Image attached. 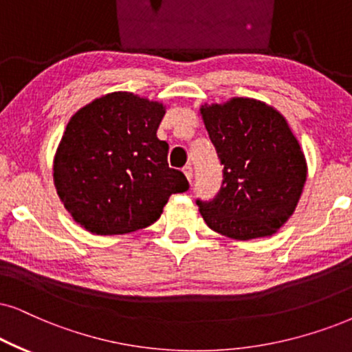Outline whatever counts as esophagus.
Wrapping results in <instances>:
<instances>
[{"label": "esophagus", "instance_id": "obj_1", "mask_svg": "<svg viewBox=\"0 0 352 352\" xmlns=\"http://www.w3.org/2000/svg\"><path fill=\"white\" fill-rule=\"evenodd\" d=\"M182 172L185 173V177L188 179V182H191V177H193V168H191L190 164H186V166L182 168Z\"/></svg>", "mask_w": 352, "mask_h": 352}]
</instances>
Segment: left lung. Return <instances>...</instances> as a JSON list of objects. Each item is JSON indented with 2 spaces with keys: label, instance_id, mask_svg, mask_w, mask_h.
I'll return each instance as SVG.
<instances>
[{
  "label": "left lung",
  "instance_id": "8db88e82",
  "mask_svg": "<svg viewBox=\"0 0 352 352\" xmlns=\"http://www.w3.org/2000/svg\"><path fill=\"white\" fill-rule=\"evenodd\" d=\"M222 184L209 201L197 199L203 219L235 240L266 237L291 217L307 179L299 141L278 110L255 99L201 107Z\"/></svg>",
  "mask_w": 352,
  "mask_h": 352
}]
</instances>
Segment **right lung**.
Wrapping results in <instances>:
<instances>
[{
	"label": "right lung",
	"instance_id": "obj_1",
	"mask_svg": "<svg viewBox=\"0 0 352 352\" xmlns=\"http://www.w3.org/2000/svg\"><path fill=\"white\" fill-rule=\"evenodd\" d=\"M166 107L131 92L92 100L66 124L53 180L66 211L97 235L135 232L154 224L188 180L167 164L157 138Z\"/></svg>",
	"mask_w": 352,
	"mask_h": 352
}]
</instances>
